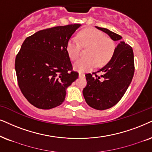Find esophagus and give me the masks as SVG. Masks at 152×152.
I'll return each mask as SVG.
<instances>
[{
  "label": "esophagus",
  "mask_w": 152,
  "mask_h": 152,
  "mask_svg": "<svg viewBox=\"0 0 152 152\" xmlns=\"http://www.w3.org/2000/svg\"><path fill=\"white\" fill-rule=\"evenodd\" d=\"M85 76V74H83V73H79V77L80 78H82V77H84Z\"/></svg>",
  "instance_id": "1"
}]
</instances>
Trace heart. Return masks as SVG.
Here are the masks:
<instances>
[{"label":"heart","instance_id":"1","mask_svg":"<svg viewBox=\"0 0 152 152\" xmlns=\"http://www.w3.org/2000/svg\"><path fill=\"white\" fill-rule=\"evenodd\" d=\"M77 38L72 37L66 44V52L72 61H76L80 55L81 46L88 47L86 57L81 58L74 64V69L86 72L97 66H104L109 62L114 55L115 44L111 38L105 37L100 31L88 28L81 31Z\"/></svg>","mask_w":152,"mask_h":152}]
</instances>
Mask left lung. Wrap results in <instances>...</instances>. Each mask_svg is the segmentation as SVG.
<instances>
[{
    "mask_svg": "<svg viewBox=\"0 0 152 152\" xmlns=\"http://www.w3.org/2000/svg\"><path fill=\"white\" fill-rule=\"evenodd\" d=\"M119 43L111 60L93 74H86L87 85L83 90L86 103L97 110H104L116 104L127 90L135 72L133 51L122 37L105 28L96 26ZM97 73L100 75H97Z\"/></svg>",
    "mask_w": 152,
    "mask_h": 152,
    "instance_id": "obj_1",
    "label": "left lung"
}]
</instances>
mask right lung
<instances>
[{"instance_id":"add662e5","label":"right lung","mask_w":152,"mask_h":152,"mask_svg":"<svg viewBox=\"0 0 152 152\" xmlns=\"http://www.w3.org/2000/svg\"><path fill=\"white\" fill-rule=\"evenodd\" d=\"M80 26L69 24L45 28L24 40L15 58L19 88L28 102L38 109L60 105L66 89L78 77L73 70L66 44Z\"/></svg>"}]
</instances>
